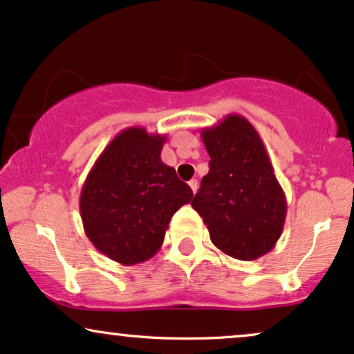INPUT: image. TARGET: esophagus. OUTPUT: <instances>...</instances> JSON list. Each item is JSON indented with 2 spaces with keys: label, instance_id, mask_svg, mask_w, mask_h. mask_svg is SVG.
<instances>
[{
  "label": "esophagus",
  "instance_id": "esophagus-1",
  "mask_svg": "<svg viewBox=\"0 0 354 354\" xmlns=\"http://www.w3.org/2000/svg\"><path fill=\"white\" fill-rule=\"evenodd\" d=\"M189 187H190V189H192V192L195 194V192H197V189H198V182L197 180H190L189 182Z\"/></svg>",
  "mask_w": 354,
  "mask_h": 354
}]
</instances>
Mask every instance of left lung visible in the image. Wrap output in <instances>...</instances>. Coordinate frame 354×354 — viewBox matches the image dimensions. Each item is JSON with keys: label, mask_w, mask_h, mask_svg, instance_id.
Returning a JSON list of instances; mask_svg holds the SVG:
<instances>
[{"label": "left lung", "mask_w": 354, "mask_h": 354, "mask_svg": "<svg viewBox=\"0 0 354 354\" xmlns=\"http://www.w3.org/2000/svg\"><path fill=\"white\" fill-rule=\"evenodd\" d=\"M201 136L210 169L192 207L218 250L236 260L260 259L273 250L286 218L285 192L263 140L240 114H228Z\"/></svg>", "instance_id": "8db88e82"}]
</instances>
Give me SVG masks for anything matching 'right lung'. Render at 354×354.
<instances>
[{
  "mask_svg": "<svg viewBox=\"0 0 354 354\" xmlns=\"http://www.w3.org/2000/svg\"><path fill=\"white\" fill-rule=\"evenodd\" d=\"M167 136L120 131L87 174L79 197L82 227L99 252L120 265L152 259L190 187L160 159Z\"/></svg>",
  "mask_w": 354,
  "mask_h": 354,
  "instance_id": "add662e5",
  "label": "right lung"
}]
</instances>
